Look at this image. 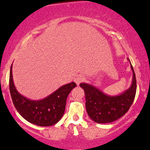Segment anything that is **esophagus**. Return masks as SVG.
Returning a JSON list of instances; mask_svg holds the SVG:
<instances>
[{"mask_svg": "<svg viewBox=\"0 0 150 150\" xmlns=\"http://www.w3.org/2000/svg\"><path fill=\"white\" fill-rule=\"evenodd\" d=\"M84 80H85V78H84L83 76H81V75H78V76H77L76 78L74 79V81H75V83H76L77 85L79 86V84L81 83V82H83Z\"/></svg>", "mask_w": 150, "mask_h": 150, "instance_id": "esophagus-1", "label": "esophagus"}]
</instances>
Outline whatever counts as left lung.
Instances as JSON below:
<instances>
[{
  "mask_svg": "<svg viewBox=\"0 0 150 150\" xmlns=\"http://www.w3.org/2000/svg\"><path fill=\"white\" fill-rule=\"evenodd\" d=\"M127 60L130 62L129 59ZM130 67L133 72L131 86L119 95H108L91 84L86 83L80 84L85 92L87 114L93 121L103 124L112 122L121 118L129 110L136 92V75L131 63Z\"/></svg>",
  "mask_w": 150,
  "mask_h": 150,
  "instance_id": "left-lung-1",
  "label": "left lung"
}]
</instances>
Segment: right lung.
Masks as SVG:
<instances>
[{
	"mask_svg": "<svg viewBox=\"0 0 150 150\" xmlns=\"http://www.w3.org/2000/svg\"><path fill=\"white\" fill-rule=\"evenodd\" d=\"M76 86L75 82L69 83L42 100H29L16 89L13 81L12 64L10 68L9 90L14 107L25 120L37 126L53 125L62 119L68 94Z\"/></svg>",
	"mask_w": 150,
	"mask_h": 150,
	"instance_id": "obj_1",
	"label": "right lung"
}]
</instances>
